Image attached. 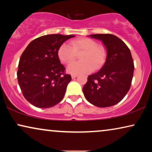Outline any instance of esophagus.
Listing matches in <instances>:
<instances>
[{"label":"esophagus","instance_id":"1","mask_svg":"<svg viewBox=\"0 0 152 152\" xmlns=\"http://www.w3.org/2000/svg\"><path fill=\"white\" fill-rule=\"evenodd\" d=\"M77 75H72L71 77L72 79H75V77H77Z\"/></svg>","mask_w":152,"mask_h":152}]
</instances>
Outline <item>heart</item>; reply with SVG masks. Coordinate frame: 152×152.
I'll return each instance as SVG.
<instances>
[{
    "instance_id": "obj_1",
    "label": "heart",
    "mask_w": 152,
    "mask_h": 152,
    "mask_svg": "<svg viewBox=\"0 0 152 152\" xmlns=\"http://www.w3.org/2000/svg\"><path fill=\"white\" fill-rule=\"evenodd\" d=\"M71 46L63 43L58 50V57L64 64H70L75 59L77 53H83L80 62L68 65L67 71L70 74L89 73L104 65L107 59V49L97 41L90 38H80L70 43Z\"/></svg>"
}]
</instances>
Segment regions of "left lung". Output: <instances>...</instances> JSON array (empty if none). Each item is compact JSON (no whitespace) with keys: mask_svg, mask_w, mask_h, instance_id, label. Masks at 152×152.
Segmentation results:
<instances>
[{"mask_svg":"<svg viewBox=\"0 0 152 152\" xmlns=\"http://www.w3.org/2000/svg\"><path fill=\"white\" fill-rule=\"evenodd\" d=\"M90 36L102 41L107 56L100 70L88 77L83 93L87 100L96 107H111L120 102L130 89L134 70L132 54L127 45L115 35Z\"/></svg>","mask_w":152,"mask_h":152,"instance_id":"1","label":"left lung"}]
</instances>
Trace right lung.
I'll list each match as a JSON object with an SVG mask.
<instances>
[{"mask_svg":"<svg viewBox=\"0 0 152 152\" xmlns=\"http://www.w3.org/2000/svg\"><path fill=\"white\" fill-rule=\"evenodd\" d=\"M74 35L48 34L29 43L20 56L17 78L25 98L34 107L47 109L61 101L71 75L58 57V50Z\"/></svg>","mask_w":152,"mask_h":152,"instance_id":"1","label":"right lung"}]
</instances>
